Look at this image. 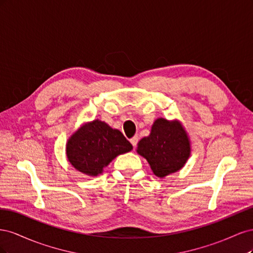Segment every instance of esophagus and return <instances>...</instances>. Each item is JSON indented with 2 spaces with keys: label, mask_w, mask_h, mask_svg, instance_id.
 I'll return each mask as SVG.
<instances>
[{
  "label": "esophagus",
  "mask_w": 253,
  "mask_h": 253,
  "mask_svg": "<svg viewBox=\"0 0 253 253\" xmlns=\"http://www.w3.org/2000/svg\"><path fill=\"white\" fill-rule=\"evenodd\" d=\"M138 139H139V137H138V136H134L133 138L129 139V141H131V143H132V145H133L134 148H135L136 145H137V142H138Z\"/></svg>",
  "instance_id": "obj_1"
}]
</instances>
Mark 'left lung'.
Wrapping results in <instances>:
<instances>
[{
  "label": "left lung",
  "instance_id": "1",
  "mask_svg": "<svg viewBox=\"0 0 253 253\" xmlns=\"http://www.w3.org/2000/svg\"><path fill=\"white\" fill-rule=\"evenodd\" d=\"M137 153L147 159L157 177L179 171L191 155V142L179 120L157 118L149 136L138 142Z\"/></svg>",
  "mask_w": 253,
  "mask_h": 253
}]
</instances>
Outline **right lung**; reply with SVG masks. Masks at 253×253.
Returning <instances> with one entry per match:
<instances>
[{
  "label": "right lung",
  "instance_id": "1",
  "mask_svg": "<svg viewBox=\"0 0 253 253\" xmlns=\"http://www.w3.org/2000/svg\"><path fill=\"white\" fill-rule=\"evenodd\" d=\"M133 150L119 129L99 119L86 122L68 138L66 156L76 170L91 176L101 174L118 155Z\"/></svg>",
  "mask_w": 253,
  "mask_h": 253
}]
</instances>
